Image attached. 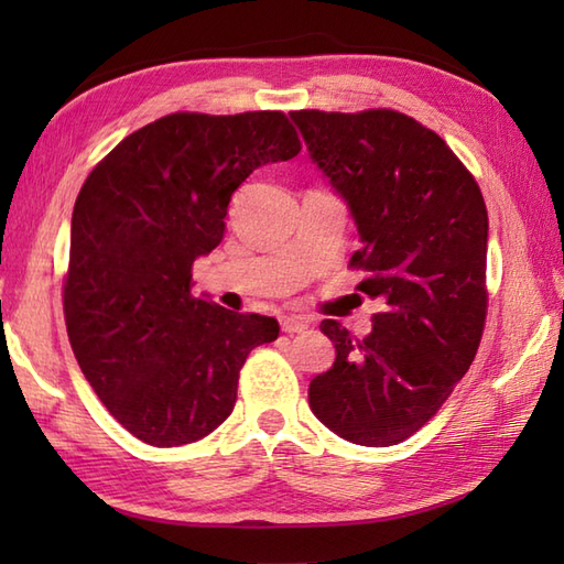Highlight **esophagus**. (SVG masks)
Wrapping results in <instances>:
<instances>
[{"label":"esophagus","mask_w":564,"mask_h":564,"mask_svg":"<svg viewBox=\"0 0 564 564\" xmlns=\"http://www.w3.org/2000/svg\"><path fill=\"white\" fill-rule=\"evenodd\" d=\"M310 327V322L301 315H283L281 317V329L289 332V334H295V332H305Z\"/></svg>","instance_id":"obj_1"}]
</instances>
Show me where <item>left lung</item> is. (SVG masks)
Wrapping results in <instances>:
<instances>
[{
  "instance_id": "left-lung-1",
  "label": "left lung",
  "mask_w": 564,
  "mask_h": 564,
  "mask_svg": "<svg viewBox=\"0 0 564 564\" xmlns=\"http://www.w3.org/2000/svg\"><path fill=\"white\" fill-rule=\"evenodd\" d=\"M291 118L361 237L351 267L368 279L358 291L382 305L364 339L322 319L337 358L310 382V410L358 446H394L438 412L480 346L485 198L446 142L410 116L370 109Z\"/></svg>"
}]
</instances>
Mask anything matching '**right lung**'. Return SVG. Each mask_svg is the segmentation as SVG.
<instances>
[{
  "label": "right lung",
  "instance_id": "add662e5",
  "mask_svg": "<svg viewBox=\"0 0 564 564\" xmlns=\"http://www.w3.org/2000/svg\"><path fill=\"white\" fill-rule=\"evenodd\" d=\"M301 152L281 111L172 113L118 142L84 182L69 230L65 322L118 424L184 446L235 410L239 368L279 322L194 297L191 267L223 242L245 178Z\"/></svg>",
  "mask_w": 564,
  "mask_h": 564
}]
</instances>
